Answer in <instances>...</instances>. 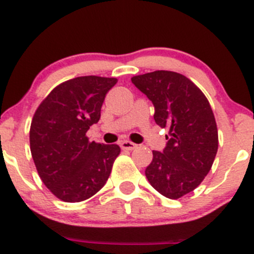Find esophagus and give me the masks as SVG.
<instances>
[{
	"label": "esophagus",
	"mask_w": 254,
	"mask_h": 254,
	"mask_svg": "<svg viewBox=\"0 0 254 254\" xmlns=\"http://www.w3.org/2000/svg\"><path fill=\"white\" fill-rule=\"evenodd\" d=\"M121 148L125 149V151H132V149L137 148V144L132 143L129 141H122L121 142Z\"/></svg>",
	"instance_id": "obj_1"
}]
</instances>
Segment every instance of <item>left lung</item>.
I'll use <instances>...</instances> for the list:
<instances>
[{"label": "left lung", "mask_w": 254, "mask_h": 254, "mask_svg": "<svg viewBox=\"0 0 254 254\" xmlns=\"http://www.w3.org/2000/svg\"><path fill=\"white\" fill-rule=\"evenodd\" d=\"M131 81L153 103L157 125L170 129L146 177L161 194L177 199L201 185L213 165L218 131L212 108L201 89L177 72L154 71Z\"/></svg>", "instance_id": "obj_1"}]
</instances>
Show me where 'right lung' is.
<instances>
[{
    "instance_id": "1",
    "label": "right lung",
    "mask_w": 254,
    "mask_h": 254,
    "mask_svg": "<svg viewBox=\"0 0 254 254\" xmlns=\"http://www.w3.org/2000/svg\"><path fill=\"white\" fill-rule=\"evenodd\" d=\"M117 78L83 76L51 91L32 118L30 146L46 187L64 202H81L107 182L121 148L89 142V126L101 118V107Z\"/></svg>"
}]
</instances>
